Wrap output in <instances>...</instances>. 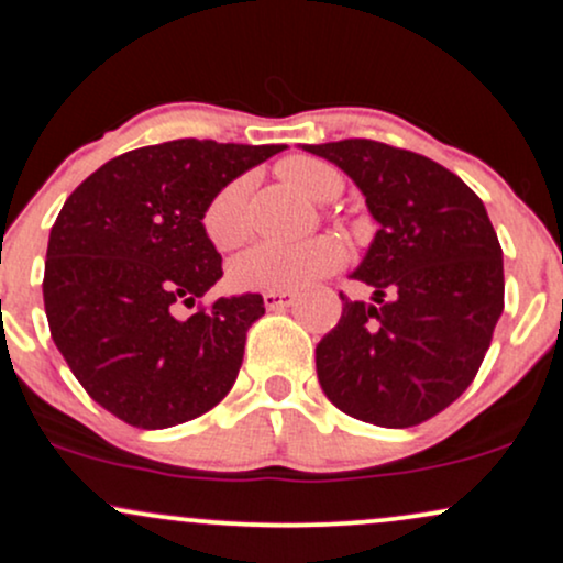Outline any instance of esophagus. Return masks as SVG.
<instances>
[{
    "label": "esophagus",
    "mask_w": 563,
    "mask_h": 563,
    "mask_svg": "<svg viewBox=\"0 0 563 563\" xmlns=\"http://www.w3.org/2000/svg\"><path fill=\"white\" fill-rule=\"evenodd\" d=\"M295 300H298V295H295V292H263L265 308H271V311H279V308H289Z\"/></svg>",
    "instance_id": "esophagus-1"
}]
</instances>
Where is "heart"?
Here are the masks:
<instances>
[{
  "instance_id": "1",
  "label": "heart",
  "mask_w": 563,
  "mask_h": 563,
  "mask_svg": "<svg viewBox=\"0 0 563 563\" xmlns=\"http://www.w3.org/2000/svg\"><path fill=\"white\" fill-rule=\"evenodd\" d=\"M279 173L313 201H332L343 191V175L332 164L292 156L279 164ZM247 178L229 180L212 194L201 212V229L218 250H233L247 239ZM345 261V247L332 236H313L298 244L261 242L229 265V279L244 292H298L321 276L332 274Z\"/></svg>"
}]
</instances>
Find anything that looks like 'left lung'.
<instances>
[{"label":"left lung","instance_id":"obj_1","mask_svg":"<svg viewBox=\"0 0 563 563\" xmlns=\"http://www.w3.org/2000/svg\"><path fill=\"white\" fill-rule=\"evenodd\" d=\"M343 169L377 220L353 279L372 302L343 300L316 345L334 407L383 428L433 418L476 377L503 313V250L484 201L428 156L377 141L302 145Z\"/></svg>","mask_w":563,"mask_h":563}]
</instances>
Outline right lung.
Masks as SVG:
<instances>
[{"mask_svg": "<svg viewBox=\"0 0 563 563\" xmlns=\"http://www.w3.org/2000/svg\"><path fill=\"white\" fill-rule=\"evenodd\" d=\"M287 145L183 137L95 169L49 231L44 313L87 394L145 431L178 426L231 390L261 295L180 319L223 276L201 229L218 188Z\"/></svg>", "mask_w": 563, "mask_h": 563, "instance_id": "add662e5", "label": "right lung"}]
</instances>
